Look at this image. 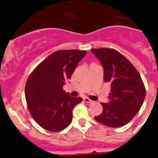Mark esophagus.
Returning a JSON list of instances; mask_svg holds the SVG:
<instances>
[{
  "instance_id": "1",
  "label": "esophagus",
  "mask_w": 158,
  "mask_h": 158,
  "mask_svg": "<svg viewBox=\"0 0 158 158\" xmlns=\"http://www.w3.org/2000/svg\"><path fill=\"white\" fill-rule=\"evenodd\" d=\"M83 101L85 102V103H92V102H92V100H90L89 98H87V97H85V98H83Z\"/></svg>"
}]
</instances>
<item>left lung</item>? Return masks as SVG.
Here are the masks:
<instances>
[{
    "instance_id": "8db88e82",
    "label": "left lung",
    "mask_w": 158,
    "mask_h": 158,
    "mask_svg": "<svg viewBox=\"0 0 158 158\" xmlns=\"http://www.w3.org/2000/svg\"><path fill=\"white\" fill-rule=\"evenodd\" d=\"M104 69V80L111 83L109 103H102L103 111L97 122L111 128L128 124L138 112L145 98V88L135 66L114 49H91Z\"/></svg>"
}]
</instances>
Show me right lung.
<instances>
[{
  "label": "right lung",
  "mask_w": 158,
  "mask_h": 158,
  "mask_svg": "<svg viewBox=\"0 0 158 158\" xmlns=\"http://www.w3.org/2000/svg\"><path fill=\"white\" fill-rule=\"evenodd\" d=\"M85 50H58L47 56L28 77L25 98L30 114L43 128L60 131L69 125L73 110L82 102L81 97H71L63 90Z\"/></svg>",
  "instance_id": "add662e5"
}]
</instances>
